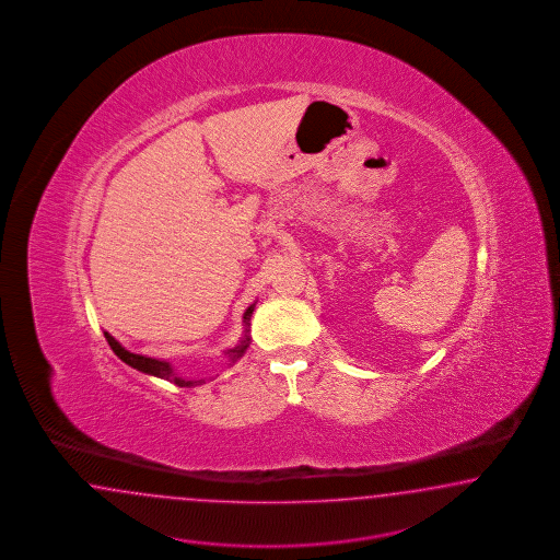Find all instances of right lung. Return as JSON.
Returning a JSON list of instances; mask_svg holds the SVG:
<instances>
[{
	"mask_svg": "<svg viewBox=\"0 0 560 560\" xmlns=\"http://www.w3.org/2000/svg\"><path fill=\"white\" fill-rule=\"evenodd\" d=\"M253 312H255V305H250V307L244 312V326H246V332H248V326H250V316H253ZM104 337L108 340L110 349L115 351V355L119 357L120 361H125L127 365H131V368L139 370V372L150 373V375L162 377V380H170V382H174V384H176V386H180V388H190V386L201 384V382H192V380H183V377H178L176 373L172 372V368H170V363H166V361L152 359V357L129 353V351H127L125 347H120V342L113 339L108 332H104ZM248 340H250V337H248V335H244V340H242L237 347L228 351V355H230L232 361H236L237 357L244 355V351L248 349Z\"/></svg>",
	"mask_w": 560,
	"mask_h": 560,
	"instance_id": "obj_1",
	"label": "right lung"
}]
</instances>
